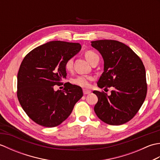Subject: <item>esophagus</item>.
Instances as JSON below:
<instances>
[{"mask_svg":"<svg viewBox=\"0 0 160 160\" xmlns=\"http://www.w3.org/2000/svg\"><path fill=\"white\" fill-rule=\"evenodd\" d=\"M91 93V91L90 90H88L86 89H83V93L84 95H87V94H89Z\"/></svg>","mask_w":160,"mask_h":160,"instance_id":"34e87169","label":"esophagus"}]
</instances>
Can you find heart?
<instances>
[{
	"mask_svg": "<svg viewBox=\"0 0 160 160\" xmlns=\"http://www.w3.org/2000/svg\"><path fill=\"white\" fill-rule=\"evenodd\" d=\"M85 57L87 60L91 64L93 61L98 57V54L92 51H87L85 52ZM65 69L67 71H71L73 69V58H69L65 62ZM93 80V77L89 76H78L74 78L72 80V82L77 86H80L81 87H89L90 86V83Z\"/></svg>",
	"mask_w": 160,
	"mask_h": 160,
	"instance_id": "obj_1",
	"label": "heart"
}]
</instances>
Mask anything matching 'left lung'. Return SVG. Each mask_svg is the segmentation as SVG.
<instances>
[{"mask_svg":"<svg viewBox=\"0 0 160 160\" xmlns=\"http://www.w3.org/2000/svg\"><path fill=\"white\" fill-rule=\"evenodd\" d=\"M91 46L104 59V72L97 83L98 87L113 88L111 96L93 91L98 98L95 113L108 124H123L136 115L147 96L144 64L130 47L117 40H96Z\"/></svg>","mask_w":160,"mask_h":160,"instance_id":"obj_1","label":"left lung"}]
</instances>
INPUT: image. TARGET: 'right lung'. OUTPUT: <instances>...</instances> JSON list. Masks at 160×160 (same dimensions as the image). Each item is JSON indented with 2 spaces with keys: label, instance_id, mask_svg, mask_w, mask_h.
<instances>
[{
  "label": "right lung",
  "instance_id": "1",
  "mask_svg": "<svg viewBox=\"0 0 160 160\" xmlns=\"http://www.w3.org/2000/svg\"><path fill=\"white\" fill-rule=\"evenodd\" d=\"M81 49L79 43L52 41L24 58L17 76V97L23 110L36 124L55 127L69 116L83 96L82 88L69 82L54 90L66 78V61Z\"/></svg>",
  "mask_w": 160,
  "mask_h": 160
}]
</instances>
